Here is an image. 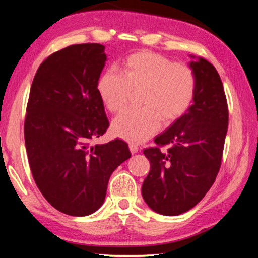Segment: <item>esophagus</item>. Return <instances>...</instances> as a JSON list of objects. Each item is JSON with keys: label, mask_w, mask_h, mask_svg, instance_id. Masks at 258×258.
Here are the masks:
<instances>
[{"label": "esophagus", "mask_w": 258, "mask_h": 258, "mask_svg": "<svg viewBox=\"0 0 258 258\" xmlns=\"http://www.w3.org/2000/svg\"><path fill=\"white\" fill-rule=\"evenodd\" d=\"M128 147H130V151H131V154H132V155L137 154V152L139 151V147H138L137 145H133V143H131V145H130Z\"/></svg>", "instance_id": "34e87169"}]
</instances>
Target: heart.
<instances>
[{
  "label": "heart",
  "instance_id": "b5f03b06",
  "mask_svg": "<svg viewBox=\"0 0 258 258\" xmlns=\"http://www.w3.org/2000/svg\"><path fill=\"white\" fill-rule=\"evenodd\" d=\"M120 76L104 72L95 90L103 107L117 113L127 106L132 92L139 95L141 109L121 113L112 121V133L123 140L141 143L164 125L180 119L194 103L197 78L190 66L175 63L151 51L130 54L118 66Z\"/></svg>",
  "mask_w": 258,
  "mask_h": 258
}]
</instances>
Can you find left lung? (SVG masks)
<instances>
[{
    "label": "left lung",
    "mask_w": 258,
    "mask_h": 258,
    "mask_svg": "<svg viewBox=\"0 0 258 258\" xmlns=\"http://www.w3.org/2000/svg\"><path fill=\"white\" fill-rule=\"evenodd\" d=\"M190 67L197 78L194 104L155 139L156 147L143 150L150 171L142 197L161 215H180L195 207L215 182L223 155L229 110L221 77L204 58L191 61ZM165 145L169 149L163 153Z\"/></svg>",
    "instance_id": "8db88e82"
}]
</instances>
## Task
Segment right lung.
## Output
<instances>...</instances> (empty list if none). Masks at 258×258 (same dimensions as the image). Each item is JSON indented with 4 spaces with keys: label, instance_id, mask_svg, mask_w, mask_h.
Segmentation results:
<instances>
[{
    "label": "right lung",
    "instance_id": "right-lung-1",
    "mask_svg": "<svg viewBox=\"0 0 258 258\" xmlns=\"http://www.w3.org/2000/svg\"><path fill=\"white\" fill-rule=\"evenodd\" d=\"M107 55L98 43L56 51L38 67L25 118V145L34 181L59 212L86 216L101 207L109 178L131 157L127 143L91 146L109 120L95 84Z\"/></svg>",
    "mask_w": 258,
    "mask_h": 258
}]
</instances>
